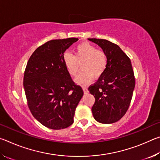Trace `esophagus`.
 <instances>
[{"mask_svg": "<svg viewBox=\"0 0 160 160\" xmlns=\"http://www.w3.org/2000/svg\"><path fill=\"white\" fill-rule=\"evenodd\" d=\"M82 90H83V92H84V93H85V94H87L88 92V88H86V87H83Z\"/></svg>", "mask_w": 160, "mask_h": 160, "instance_id": "1", "label": "esophagus"}]
</instances>
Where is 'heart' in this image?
I'll use <instances>...</instances> for the list:
<instances>
[{
    "mask_svg": "<svg viewBox=\"0 0 160 160\" xmlns=\"http://www.w3.org/2000/svg\"><path fill=\"white\" fill-rule=\"evenodd\" d=\"M63 63L68 73L75 76L79 70V64L82 70L75 78V82L80 85H86L91 82L93 77L99 78L104 74L107 66L106 53L97 49L89 42L78 44L75 49V55L66 52L63 55Z\"/></svg>",
    "mask_w": 160,
    "mask_h": 160,
    "instance_id": "heart-1",
    "label": "heart"
}]
</instances>
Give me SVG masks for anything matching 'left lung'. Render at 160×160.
I'll return each mask as SVG.
<instances>
[{"instance_id":"left-lung-1","label":"left lung","mask_w":160,"mask_h":160,"mask_svg":"<svg viewBox=\"0 0 160 160\" xmlns=\"http://www.w3.org/2000/svg\"><path fill=\"white\" fill-rule=\"evenodd\" d=\"M106 53V70L88 90L95 98L92 108L94 119L112 123L125 114L135 89V77L130 58L113 43L106 39H88Z\"/></svg>"}]
</instances>
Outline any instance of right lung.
Returning a JSON list of instances; mask_svg holds the SVG:
<instances>
[{"mask_svg": "<svg viewBox=\"0 0 160 160\" xmlns=\"http://www.w3.org/2000/svg\"><path fill=\"white\" fill-rule=\"evenodd\" d=\"M78 40L48 41L34 51L27 64L23 86L28 107L34 117L48 128L59 130L72 125L83 96L63 60L65 51Z\"/></svg>", "mask_w": 160, "mask_h": 160, "instance_id": "right-lung-1", "label": "right lung"}]
</instances>
